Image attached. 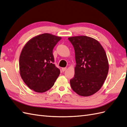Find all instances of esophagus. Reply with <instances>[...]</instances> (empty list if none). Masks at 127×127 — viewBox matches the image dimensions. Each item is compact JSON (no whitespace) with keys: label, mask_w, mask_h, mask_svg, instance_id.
I'll use <instances>...</instances> for the list:
<instances>
[{"label":"esophagus","mask_w":127,"mask_h":127,"mask_svg":"<svg viewBox=\"0 0 127 127\" xmlns=\"http://www.w3.org/2000/svg\"><path fill=\"white\" fill-rule=\"evenodd\" d=\"M66 69H67L66 67H63V68H62V70L63 72H64V71H66Z\"/></svg>","instance_id":"34e87169"}]
</instances>
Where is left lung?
I'll return each mask as SVG.
<instances>
[{
	"mask_svg": "<svg viewBox=\"0 0 127 127\" xmlns=\"http://www.w3.org/2000/svg\"><path fill=\"white\" fill-rule=\"evenodd\" d=\"M73 45L76 65L70 80L73 91L83 96L92 95L102 87L109 70L104 49L95 39L86 36L68 38Z\"/></svg>",
	"mask_w": 127,
	"mask_h": 127,
	"instance_id": "8db88e82",
	"label": "left lung"
}]
</instances>
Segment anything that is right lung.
<instances>
[{
  "label": "right lung",
  "mask_w": 127,
  "mask_h": 127,
  "mask_svg": "<svg viewBox=\"0 0 127 127\" xmlns=\"http://www.w3.org/2000/svg\"><path fill=\"white\" fill-rule=\"evenodd\" d=\"M62 38L44 33L25 45L19 58L20 74L27 86L38 93L50 89L60 74L54 63L53 50Z\"/></svg>",
  "instance_id": "1"
}]
</instances>
